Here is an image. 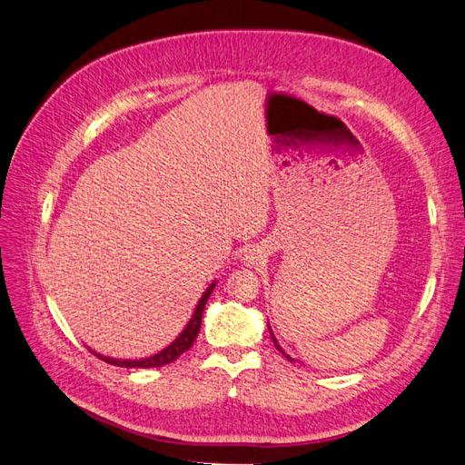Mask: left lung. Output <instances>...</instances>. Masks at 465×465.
<instances>
[{
  "mask_svg": "<svg viewBox=\"0 0 465 465\" xmlns=\"http://www.w3.org/2000/svg\"><path fill=\"white\" fill-rule=\"evenodd\" d=\"M268 331H271V326H268ZM271 334H272V332H271ZM272 340H274V346H276V350H280V351H282V348H280V343H278V340H276L274 336H272ZM282 353H283V351H282ZM283 355H286V353H283ZM286 357L290 359V361H293V359H292L290 355H286Z\"/></svg>",
  "mask_w": 465,
  "mask_h": 465,
  "instance_id": "8db88e82",
  "label": "left lung"
}]
</instances>
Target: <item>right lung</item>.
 I'll use <instances>...</instances> for the list:
<instances>
[{
  "label": "right lung",
  "instance_id": "obj_1",
  "mask_svg": "<svg viewBox=\"0 0 465 465\" xmlns=\"http://www.w3.org/2000/svg\"><path fill=\"white\" fill-rule=\"evenodd\" d=\"M214 286H216V283H211V288H206V292H204V295L201 297V302H199L197 309H194L193 319H191L189 324L185 326V331H183L182 334H179V336L170 343V346H168L166 350H162L160 353H156V355H153V357H146V359H137V361H122V359L104 357V355H100V353H94L93 350H91V351H93L96 357H100L102 361H106V363L115 365V367H127V369H151V367H162V365H168V363L175 361V359H177L179 355H183V353L193 346L194 338H197V334H199V331H201L203 311H204V305H206V302H208V297H211Z\"/></svg>",
  "mask_w": 465,
  "mask_h": 465
}]
</instances>
